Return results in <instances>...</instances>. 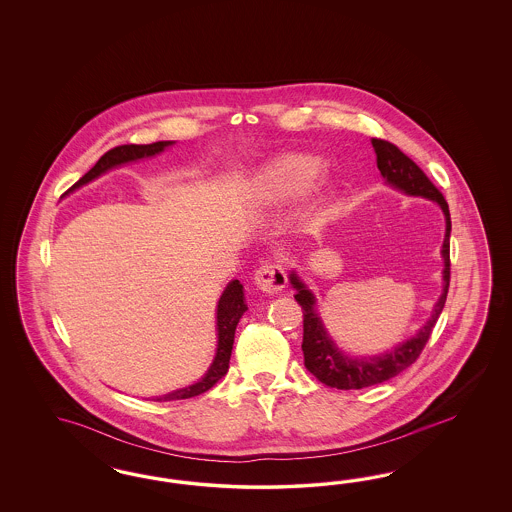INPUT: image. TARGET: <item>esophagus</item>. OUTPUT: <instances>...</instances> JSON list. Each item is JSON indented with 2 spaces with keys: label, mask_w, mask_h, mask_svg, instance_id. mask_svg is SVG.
I'll use <instances>...</instances> for the list:
<instances>
[{
  "label": "esophagus",
  "mask_w": 512,
  "mask_h": 512,
  "mask_svg": "<svg viewBox=\"0 0 512 512\" xmlns=\"http://www.w3.org/2000/svg\"><path fill=\"white\" fill-rule=\"evenodd\" d=\"M287 283V274L281 264H264L255 272V285L266 293V295H276L283 291Z\"/></svg>",
  "instance_id": "1"
}]
</instances>
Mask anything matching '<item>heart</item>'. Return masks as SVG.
<instances>
[{
  "label": "heart",
  "instance_id": "heart-1",
  "mask_svg": "<svg viewBox=\"0 0 512 512\" xmlns=\"http://www.w3.org/2000/svg\"><path fill=\"white\" fill-rule=\"evenodd\" d=\"M323 161L313 155H283L264 171V186L279 199L306 193L323 172Z\"/></svg>",
  "mask_w": 512,
  "mask_h": 512
}]
</instances>
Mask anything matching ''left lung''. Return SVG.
Instances as JSON below:
<instances>
[{"mask_svg":"<svg viewBox=\"0 0 512 512\" xmlns=\"http://www.w3.org/2000/svg\"><path fill=\"white\" fill-rule=\"evenodd\" d=\"M375 154H377V169L383 174L388 184L405 191L407 195L426 197L435 201L447 221L445 242H443V295L439 296L435 304L434 313L430 321L422 326L417 336L405 341L402 345L394 347L383 357L349 358L341 355L334 341L328 338L325 326L321 323L315 311V296L310 289L298 279L295 272L291 274V283L296 289L295 300L302 306L304 317V338H302V351H304V366L308 372L313 373L326 387L340 388V390H358V388L373 387L385 383L388 379L396 377L398 373L407 370L413 362H417L422 349L432 336L435 323L445 308L450 283V212L449 204L445 201L443 193L432 184V180L424 174L419 165L403 154L402 150L383 139H372Z\"/></svg>","mask_w":512,"mask_h":512,"instance_id":"obj_1","label":"left lung"}]
</instances>
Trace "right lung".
I'll list each match as a JSON object with an SVG mask.
<instances>
[{"label":"right lung","mask_w":512,"mask_h":512,"mask_svg":"<svg viewBox=\"0 0 512 512\" xmlns=\"http://www.w3.org/2000/svg\"><path fill=\"white\" fill-rule=\"evenodd\" d=\"M171 144L172 140H159V142H152V144H124V146H116V148L109 150L107 154L101 155V159L93 165V169L86 172L75 186H71L69 191L92 182L93 178L101 176L103 172L109 171V169L116 167V165L159 154V152H163ZM242 289L244 287L240 285V281L234 279V281L227 285V289L223 291V295L219 298V304H217V338L219 340H217L216 358H214V364L210 366L208 373L202 377L199 383H195L191 387L174 390V392L165 394V396H159V398H155V402H171V400L195 398V396L204 394L206 390L214 387L217 381L227 373L231 353H233L234 330H236L240 317L244 315V311L248 310V306L244 302V291Z\"/></svg>","instance_id":"add662e5"}]
</instances>
